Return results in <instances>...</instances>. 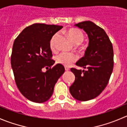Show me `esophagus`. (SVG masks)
<instances>
[{"mask_svg":"<svg viewBox=\"0 0 127 127\" xmlns=\"http://www.w3.org/2000/svg\"><path fill=\"white\" fill-rule=\"evenodd\" d=\"M64 68H65V70H66V71H69V70H70L69 67H67V66H65Z\"/></svg>","mask_w":127,"mask_h":127,"instance_id":"34e87169","label":"esophagus"}]
</instances>
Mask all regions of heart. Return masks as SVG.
I'll list each match as a JSON object with an SVG mask.
<instances>
[{
    "mask_svg": "<svg viewBox=\"0 0 127 127\" xmlns=\"http://www.w3.org/2000/svg\"><path fill=\"white\" fill-rule=\"evenodd\" d=\"M66 34L71 40L72 42L75 45H79L82 43L84 40V35L81 31L77 29H68L66 31ZM59 37L58 33L54 34L50 41V48L52 52H55L57 50L56 42ZM77 60V56L73 53H66L62 52L55 56V61L57 63L63 66H69L72 63L75 62Z\"/></svg>",
    "mask_w": 127,
    "mask_h": 127,
    "instance_id": "1",
    "label": "heart"
}]
</instances>
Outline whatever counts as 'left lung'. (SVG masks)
Wrapping results in <instances>:
<instances>
[{"mask_svg": "<svg viewBox=\"0 0 127 127\" xmlns=\"http://www.w3.org/2000/svg\"><path fill=\"white\" fill-rule=\"evenodd\" d=\"M75 26L87 34L89 43L85 55L75 63L85 70L71 69L75 79L69 91L75 99L86 101L98 96L108 84L114 67L113 47L106 32L94 23Z\"/></svg>", "mask_w": 127, "mask_h": 127, "instance_id": "8db88e82", "label": "left lung"}]
</instances>
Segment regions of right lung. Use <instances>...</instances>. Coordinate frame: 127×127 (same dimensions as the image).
<instances>
[{
	"instance_id": "add662e5",
	"label": "right lung",
	"mask_w": 127,
	"mask_h": 127,
	"mask_svg": "<svg viewBox=\"0 0 127 127\" xmlns=\"http://www.w3.org/2000/svg\"><path fill=\"white\" fill-rule=\"evenodd\" d=\"M63 26L35 23L26 27L16 38L11 56L15 80L21 94L32 102L42 103L52 96L64 67L52 59L50 41ZM48 68L45 73L42 69Z\"/></svg>"
}]
</instances>
